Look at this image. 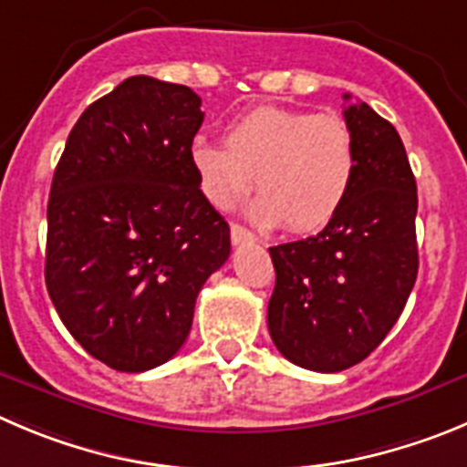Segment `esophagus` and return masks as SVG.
Returning a JSON list of instances; mask_svg holds the SVG:
<instances>
[{
	"mask_svg": "<svg viewBox=\"0 0 467 467\" xmlns=\"http://www.w3.org/2000/svg\"><path fill=\"white\" fill-rule=\"evenodd\" d=\"M230 239H233L234 246H239V244H254L255 234L251 233V230L244 228V225L230 223Z\"/></svg>",
	"mask_w": 467,
	"mask_h": 467,
	"instance_id": "1",
	"label": "esophagus"
}]
</instances>
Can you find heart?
<instances>
[{
    "mask_svg": "<svg viewBox=\"0 0 467 467\" xmlns=\"http://www.w3.org/2000/svg\"><path fill=\"white\" fill-rule=\"evenodd\" d=\"M204 195L228 207L251 186V213L265 225L313 233L334 219L355 180V140L334 112L260 106L230 121L225 145L198 140L191 151Z\"/></svg>",
    "mask_w": 467,
    "mask_h": 467,
    "instance_id": "heart-1",
    "label": "heart"
}]
</instances>
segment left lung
Masks as SVG:
<instances>
[{
  "label": "left lung",
  "mask_w": 467,
  "mask_h": 467,
  "mask_svg": "<svg viewBox=\"0 0 467 467\" xmlns=\"http://www.w3.org/2000/svg\"><path fill=\"white\" fill-rule=\"evenodd\" d=\"M343 117L357 165L341 209L313 237L269 248L276 269L267 308L274 346L320 373L350 368L380 346L420 267L417 184L400 135L366 103H350Z\"/></svg>",
  "instance_id": "8db88e82"
}]
</instances>
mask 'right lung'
<instances>
[{
    "mask_svg": "<svg viewBox=\"0 0 467 467\" xmlns=\"http://www.w3.org/2000/svg\"><path fill=\"white\" fill-rule=\"evenodd\" d=\"M200 106L184 85L126 78L82 112L52 177L47 295L71 337L115 371L177 355L198 293L230 255L228 223L191 159Z\"/></svg>",
    "mask_w": 467,
    "mask_h": 467,
    "instance_id": "1",
    "label": "right lung"
}]
</instances>
